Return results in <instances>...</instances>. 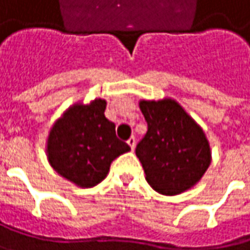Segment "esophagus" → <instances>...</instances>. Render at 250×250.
I'll return each mask as SVG.
<instances>
[{
  "instance_id": "1",
  "label": "esophagus",
  "mask_w": 250,
  "mask_h": 250,
  "mask_svg": "<svg viewBox=\"0 0 250 250\" xmlns=\"http://www.w3.org/2000/svg\"><path fill=\"white\" fill-rule=\"evenodd\" d=\"M135 142H136L135 136H131V138L128 139V145L131 146V149H134V148H135Z\"/></svg>"
}]
</instances>
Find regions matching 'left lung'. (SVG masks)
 I'll use <instances>...</instances> for the list:
<instances>
[{"label": "left lung", "mask_w": 250, "mask_h": 250, "mask_svg": "<svg viewBox=\"0 0 250 250\" xmlns=\"http://www.w3.org/2000/svg\"><path fill=\"white\" fill-rule=\"evenodd\" d=\"M148 131L136 145L148 184L162 195H178L195 187L210 165L204 129L175 101L139 102Z\"/></svg>", "instance_id": "obj_1"}]
</instances>
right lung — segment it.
Segmentation results:
<instances>
[{
	"instance_id": "1",
	"label": "right lung",
	"mask_w": 250,
	"mask_h": 250,
	"mask_svg": "<svg viewBox=\"0 0 250 250\" xmlns=\"http://www.w3.org/2000/svg\"><path fill=\"white\" fill-rule=\"evenodd\" d=\"M106 101L74 104L52 125L46 155L51 167L61 176L81 188H92L102 182L112 161L131 151L119 141L115 124L105 118Z\"/></svg>"
}]
</instances>
